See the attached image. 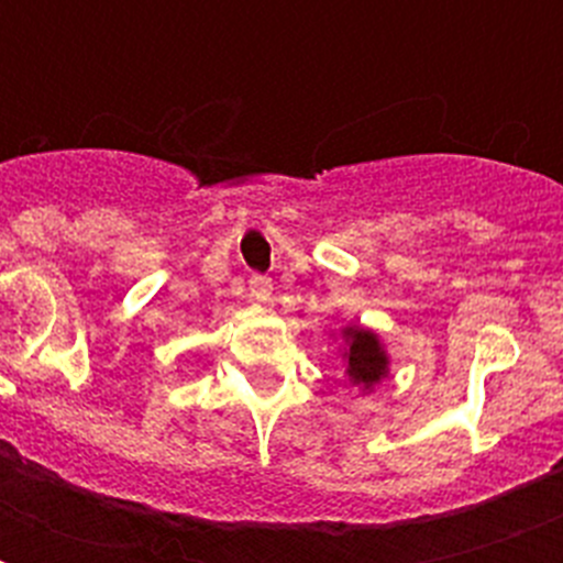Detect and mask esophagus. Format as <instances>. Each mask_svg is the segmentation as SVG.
I'll return each mask as SVG.
<instances>
[{"mask_svg":"<svg viewBox=\"0 0 563 563\" xmlns=\"http://www.w3.org/2000/svg\"><path fill=\"white\" fill-rule=\"evenodd\" d=\"M247 289L254 295L256 300H265L272 295V280L265 277V274H251V280H247Z\"/></svg>","mask_w":563,"mask_h":563,"instance_id":"esophagus-1","label":"esophagus"}]
</instances>
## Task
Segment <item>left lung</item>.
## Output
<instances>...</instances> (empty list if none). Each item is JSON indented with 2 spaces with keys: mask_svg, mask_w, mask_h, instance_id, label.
Here are the masks:
<instances>
[{
  "mask_svg": "<svg viewBox=\"0 0 563 563\" xmlns=\"http://www.w3.org/2000/svg\"><path fill=\"white\" fill-rule=\"evenodd\" d=\"M344 339H347V351H344L347 376L362 391H368L388 374V353H385L379 335L365 327H347Z\"/></svg>",
  "mask_w": 563,
  "mask_h": 563,
  "instance_id": "1",
  "label": "left lung"
}]
</instances>
